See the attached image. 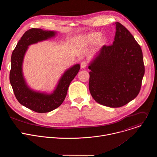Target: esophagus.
I'll list each match as a JSON object with an SVG mask.
<instances>
[{
    "label": "esophagus",
    "instance_id": "1",
    "mask_svg": "<svg viewBox=\"0 0 157 157\" xmlns=\"http://www.w3.org/2000/svg\"><path fill=\"white\" fill-rule=\"evenodd\" d=\"M86 66H87V63H86V62L82 61V62L81 63V68L82 69L86 68Z\"/></svg>",
    "mask_w": 157,
    "mask_h": 157
}]
</instances>
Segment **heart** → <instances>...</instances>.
Instances as JSON below:
<instances>
[{
	"label": "heart",
	"mask_w": 157,
	"mask_h": 157,
	"mask_svg": "<svg viewBox=\"0 0 157 157\" xmlns=\"http://www.w3.org/2000/svg\"><path fill=\"white\" fill-rule=\"evenodd\" d=\"M106 41V38L102 36L100 32H91L79 36L76 42L80 47H86L93 45L96 43H98L100 45H104Z\"/></svg>",
	"instance_id": "b5f03b06"
}]
</instances>
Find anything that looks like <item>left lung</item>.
Returning <instances> with one entry per match:
<instances>
[{"label":"left lung","instance_id":"obj_1","mask_svg":"<svg viewBox=\"0 0 157 157\" xmlns=\"http://www.w3.org/2000/svg\"><path fill=\"white\" fill-rule=\"evenodd\" d=\"M115 24L113 44L103 46L88 66L92 97L109 107H122L135 99L145 73L140 46L125 27Z\"/></svg>","mask_w":157,"mask_h":157}]
</instances>
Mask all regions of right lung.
<instances>
[{
	"instance_id": "obj_1",
	"label": "right lung",
	"mask_w": 157,
	"mask_h": 157,
	"mask_svg": "<svg viewBox=\"0 0 157 157\" xmlns=\"http://www.w3.org/2000/svg\"><path fill=\"white\" fill-rule=\"evenodd\" d=\"M56 35V31L30 29L21 36L12 54L10 82L14 94L22 105L38 113H49L61 105L71 82L80 69V64H76L66 70L50 93L35 90L29 86L23 72V63L29 46Z\"/></svg>"
}]
</instances>
